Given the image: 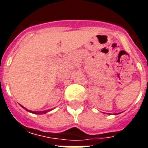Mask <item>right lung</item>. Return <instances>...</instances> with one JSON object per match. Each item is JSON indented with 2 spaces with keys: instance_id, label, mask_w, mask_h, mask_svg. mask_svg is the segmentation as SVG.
<instances>
[{
  "instance_id": "right-lung-1",
  "label": "right lung",
  "mask_w": 148,
  "mask_h": 148,
  "mask_svg": "<svg viewBox=\"0 0 148 148\" xmlns=\"http://www.w3.org/2000/svg\"><path fill=\"white\" fill-rule=\"evenodd\" d=\"M22 108H24V109H25L24 107H23L22 106ZM26 110H27V112H32V113H35V114H44V113H47V112L50 111V109L49 110H45V111H39V112H37V111H31V110H28V109H25Z\"/></svg>"
}]
</instances>
